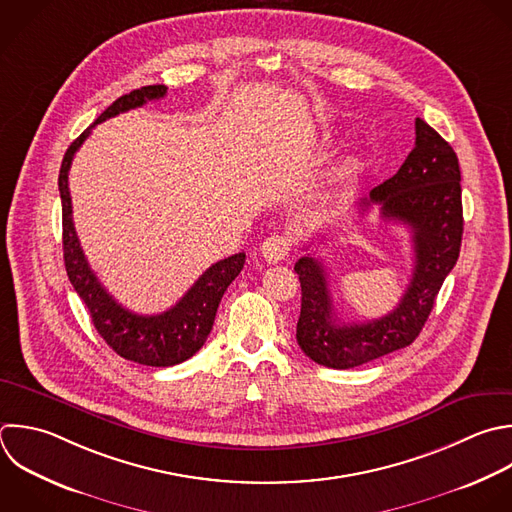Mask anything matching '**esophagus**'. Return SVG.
I'll return each mask as SVG.
<instances>
[{
    "label": "esophagus",
    "instance_id": "esophagus-1",
    "mask_svg": "<svg viewBox=\"0 0 512 512\" xmlns=\"http://www.w3.org/2000/svg\"><path fill=\"white\" fill-rule=\"evenodd\" d=\"M290 238L288 236H282V234H272L268 236L264 242H262V256L266 262L270 264H276L280 260H284L288 254H290Z\"/></svg>",
    "mask_w": 512,
    "mask_h": 512
}]
</instances>
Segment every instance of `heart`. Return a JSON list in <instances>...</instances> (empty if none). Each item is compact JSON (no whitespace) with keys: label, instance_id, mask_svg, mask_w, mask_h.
Returning a JSON list of instances; mask_svg holds the SVG:
<instances>
[{"label":"heart","instance_id":"1","mask_svg":"<svg viewBox=\"0 0 512 512\" xmlns=\"http://www.w3.org/2000/svg\"><path fill=\"white\" fill-rule=\"evenodd\" d=\"M356 164H358V160H352V162H350V166H356Z\"/></svg>","mask_w":512,"mask_h":512}]
</instances>
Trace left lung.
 <instances>
[{"instance_id": "left-lung-1", "label": "left lung", "mask_w": 512, "mask_h": 512, "mask_svg": "<svg viewBox=\"0 0 512 512\" xmlns=\"http://www.w3.org/2000/svg\"><path fill=\"white\" fill-rule=\"evenodd\" d=\"M414 128L416 142L400 170L358 204L362 214L378 204L384 222L404 224L412 234L414 270L398 306L376 320L338 324L322 264L312 256H302L294 264L302 288L296 340L302 352L322 366L346 370L412 344L458 260L462 240L458 158L424 120L416 118Z\"/></svg>"}]
</instances>
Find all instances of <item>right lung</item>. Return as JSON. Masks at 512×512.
<instances>
[{"instance_id":"obj_1","label":"right lung","mask_w":512,"mask_h":512,"mask_svg":"<svg viewBox=\"0 0 512 512\" xmlns=\"http://www.w3.org/2000/svg\"><path fill=\"white\" fill-rule=\"evenodd\" d=\"M166 86H144L122 98H118L88 130L80 134L68 148L60 168V198H62V228H64V262L68 278L74 290L80 294L90 310L92 322L108 346L126 360H134L146 366H174L194 356L206 342L218 304L240 274L246 262V254L238 252L212 264L194 286L172 306L170 310L154 316L134 314L132 310L118 304L92 272L72 218V198L68 188V174L72 160L86 138L92 134L96 124L106 122L122 112L144 106L150 100L166 96Z\"/></svg>"}]
</instances>
